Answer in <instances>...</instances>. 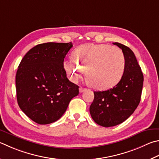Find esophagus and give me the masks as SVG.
I'll return each mask as SVG.
<instances>
[{"label": "esophagus", "instance_id": "esophagus-1", "mask_svg": "<svg viewBox=\"0 0 159 159\" xmlns=\"http://www.w3.org/2000/svg\"><path fill=\"white\" fill-rule=\"evenodd\" d=\"M86 88H83V87H80L79 88V92H84V91H85L86 90Z\"/></svg>", "mask_w": 159, "mask_h": 159}]
</instances>
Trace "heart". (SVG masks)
<instances>
[{"label": "heart", "instance_id": "1", "mask_svg": "<svg viewBox=\"0 0 159 159\" xmlns=\"http://www.w3.org/2000/svg\"><path fill=\"white\" fill-rule=\"evenodd\" d=\"M72 59L63 66L68 76L76 82L84 74L92 88L106 89L120 81L125 67V58L119 48L108 44H86L72 53Z\"/></svg>", "mask_w": 159, "mask_h": 159}]
</instances>
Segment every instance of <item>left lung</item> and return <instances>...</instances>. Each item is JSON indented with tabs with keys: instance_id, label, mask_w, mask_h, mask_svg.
<instances>
[{
	"instance_id": "left-lung-1",
	"label": "left lung",
	"mask_w": 159,
	"mask_h": 159,
	"mask_svg": "<svg viewBox=\"0 0 159 159\" xmlns=\"http://www.w3.org/2000/svg\"><path fill=\"white\" fill-rule=\"evenodd\" d=\"M122 50L125 67L120 82L111 89L94 92V98L89 112L97 125L110 127L128 119L140 102L143 85V74L135 55L130 48L115 42Z\"/></svg>"
}]
</instances>
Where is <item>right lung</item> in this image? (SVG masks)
Instances as JSON below:
<instances>
[{
  "mask_svg": "<svg viewBox=\"0 0 159 159\" xmlns=\"http://www.w3.org/2000/svg\"><path fill=\"white\" fill-rule=\"evenodd\" d=\"M72 43L48 42L23 57L16 74V99L21 111L39 125L59 120L79 87L67 77L64 58Z\"/></svg>",
  "mask_w": 159,
  "mask_h": 159,
  "instance_id": "1",
  "label": "right lung"
}]
</instances>
